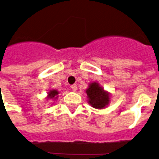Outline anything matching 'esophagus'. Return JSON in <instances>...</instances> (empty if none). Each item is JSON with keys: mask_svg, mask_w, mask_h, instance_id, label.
Instances as JSON below:
<instances>
[{"mask_svg": "<svg viewBox=\"0 0 159 159\" xmlns=\"http://www.w3.org/2000/svg\"><path fill=\"white\" fill-rule=\"evenodd\" d=\"M70 88H71V89L73 90V91H76L77 90V85L76 84H72L71 86H70Z\"/></svg>", "mask_w": 159, "mask_h": 159, "instance_id": "1", "label": "esophagus"}]
</instances>
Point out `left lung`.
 I'll use <instances>...</instances> for the list:
<instances>
[{"mask_svg":"<svg viewBox=\"0 0 159 159\" xmlns=\"http://www.w3.org/2000/svg\"><path fill=\"white\" fill-rule=\"evenodd\" d=\"M88 102L96 109H103L109 104V93L103 90L98 83H92L86 90Z\"/></svg>","mask_w":159,"mask_h":159,"instance_id":"8db88e82","label":"left lung"}]
</instances>
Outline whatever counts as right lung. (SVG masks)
<instances>
[{"label":"right lung","mask_w":159,"mask_h":159,"mask_svg":"<svg viewBox=\"0 0 159 159\" xmlns=\"http://www.w3.org/2000/svg\"><path fill=\"white\" fill-rule=\"evenodd\" d=\"M58 94V92L57 90H50L48 92V98H56L55 97Z\"/></svg>","instance_id":"right-lung-1"}]
</instances>
